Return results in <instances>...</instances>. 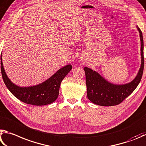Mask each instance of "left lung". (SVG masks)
<instances>
[{"mask_svg": "<svg viewBox=\"0 0 146 146\" xmlns=\"http://www.w3.org/2000/svg\"><path fill=\"white\" fill-rule=\"evenodd\" d=\"M140 38L141 65L136 77L131 82L124 85H115L106 80L96 71L85 67L87 97L94 104L103 106L117 105L128 97L140 82L144 70V41L142 33L137 26Z\"/></svg>", "mask_w": 146, "mask_h": 146, "instance_id": "left-lung-1", "label": "left lung"}]
</instances>
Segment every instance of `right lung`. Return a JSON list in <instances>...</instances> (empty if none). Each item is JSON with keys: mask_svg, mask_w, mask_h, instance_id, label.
I'll list each match as a JSON object with an SVG mask.
<instances>
[{"mask_svg": "<svg viewBox=\"0 0 146 146\" xmlns=\"http://www.w3.org/2000/svg\"><path fill=\"white\" fill-rule=\"evenodd\" d=\"M1 60L2 79L8 90L20 101L36 106L49 104L57 99L61 81L72 69V65L68 64L59 69L44 82L37 85L21 87L12 83L7 77L2 63V56Z\"/></svg>", "mask_w": 146, "mask_h": 146, "instance_id": "1", "label": "right lung"}]
</instances>
